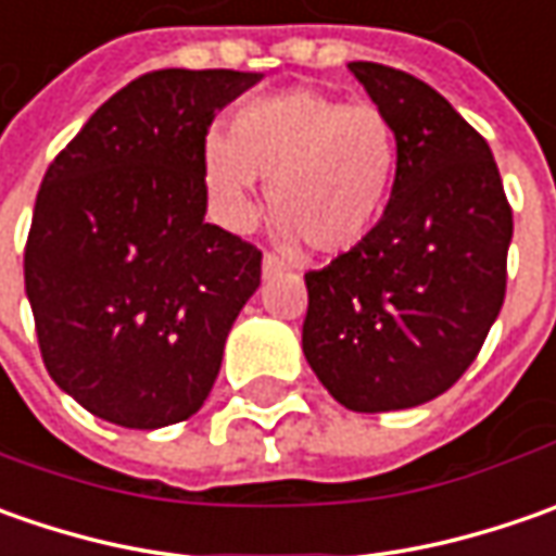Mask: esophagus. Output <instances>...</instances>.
<instances>
[{
	"mask_svg": "<svg viewBox=\"0 0 556 556\" xmlns=\"http://www.w3.org/2000/svg\"><path fill=\"white\" fill-rule=\"evenodd\" d=\"M278 271H285V263H281L278 256L266 253V260H263V275H266V278H271V275H278Z\"/></svg>",
	"mask_w": 556,
	"mask_h": 556,
	"instance_id": "obj_1",
	"label": "esophagus"
}]
</instances>
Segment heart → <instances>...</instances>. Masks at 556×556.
<instances>
[{"mask_svg":"<svg viewBox=\"0 0 556 556\" xmlns=\"http://www.w3.org/2000/svg\"><path fill=\"white\" fill-rule=\"evenodd\" d=\"M256 179L288 238L340 256L380 223L395 179V129L368 101L346 104L318 89H290L244 104L231 132L210 129L203 182L231 228L256 219Z\"/></svg>","mask_w":556,"mask_h":556,"instance_id":"b5f03b06","label":"heart"}]
</instances>
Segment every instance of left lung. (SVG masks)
Listing matches in <instances>:
<instances>
[{"instance_id": "obj_1", "label": "left lung", "mask_w": 556, "mask_h": 556, "mask_svg": "<svg viewBox=\"0 0 556 556\" xmlns=\"http://www.w3.org/2000/svg\"><path fill=\"white\" fill-rule=\"evenodd\" d=\"M395 129L390 203L362 244L306 275L303 353L350 412L415 408L473 365L507 285L514 213L489 144L417 76L353 61Z\"/></svg>"}]
</instances>
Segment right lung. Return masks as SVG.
<instances>
[{"label": "right lung", "mask_w": 556, "mask_h": 556, "mask_svg": "<svg viewBox=\"0 0 556 556\" xmlns=\"http://www.w3.org/2000/svg\"><path fill=\"white\" fill-rule=\"evenodd\" d=\"M260 74L154 71L111 96L39 185L24 285L52 380L101 420L191 417L263 253L206 223L203 141Z\"/></svg>", "instance_id": "obj_1"}]
</instances>
